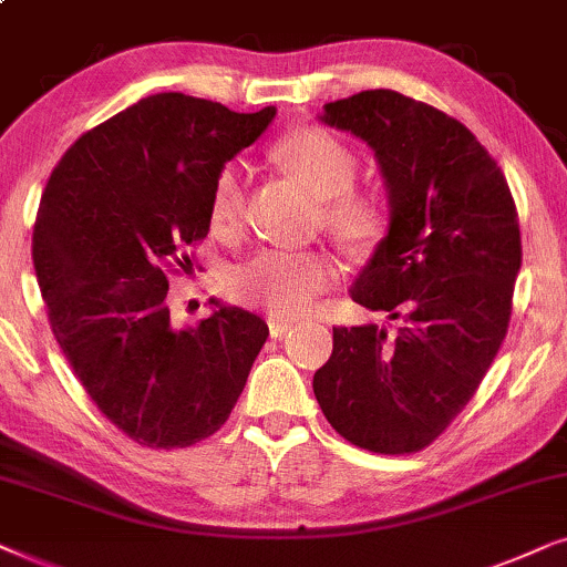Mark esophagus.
I'll list each match as a JSON object with an SVG mask.
<instances>
[{"label":"esophagus","mask_w":567,"mask_h":567,"mask_svg":"<svg viewBox=\"0 0 567 567\" xmlns=\"http://www.w3.org/2000/svg\"><path fill=\"white\" fill-rule=\"evenodd\" d=\"M293 328L291 320H281V317H268V330L270 338H281Z\"/></svg>","instance_id":"34e87169"}]
</instances>
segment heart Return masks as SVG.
I'll use <instances>...</instances> for the list:
<instances>
[{"label":"heart","instance_id":"1","mask_svg":"<svg viewBox=\"0 0 567 567\" xmlns=\"http://www.w3.org/2000/svg\"><path fill=\"white\" fill-rule=\"evenodd\" d=\"M274 159L286 173L322 198V221L346 250L367 252L390 229V204L377 190L353 188L359 157L322 126L291 128L274 144ZM243 177L235 165L219 169L208 196V224L229 235L243 216ZM336 262L322 250H260L227 278L229 297L266 309L270 317L293 320L307 315L336 284Z\"/></svg>","mask_w":567,"mask_h":567}]
</instances>
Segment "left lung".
<instances>
[{"mask_svg":"<svg viewBox=\"0 0 567 567\" xmlns=\"http://www.w3.org/2000/svg\"><path fill=\"white\" fill-rule=\"evenodd\" d=\"M322 111L382 167L390 231L351 297L400 328H332L315 398L353 446L413 454L462 413L506 338L522 268L516 204L498 162L439 107L367 90Z\"/></svg>","mask_w":567,"mask_h":567,"instance_id":"1","label":"left lung"}]
</instances>
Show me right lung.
I'll return each mask as SVG.
<instances>
[{
    "mask_svg": "<svg viewBox=\"0 0 567 567\" xmlns=\"http://www.w3.org/2000/svg\"><path fill=\"white\" fill-rule=\"evenodd\" d=\"M274 115L159 92L84 131L45 183L33 266L53 338L136 444L185 449L219 431L266 343L268 324L239 307L177 330L167 291L208 235L214 177Z\"/></svg>",
    "mask_w": 567,
    "mask_h": 567,
    "instance_id": "right-lung-1",
    "label": "right lung"
}]
</instances>
